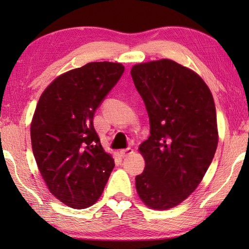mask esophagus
<instances>
[{"label": "esophagus", "instance_id": "34e87169", "mask_svg": "<svg viewBox=\"0 0 249 249\" xmlns=\"http://www.w3.org/2000/svg\"><path fill=\"white\" fill-rule=\"evenodd\" d=\"M133 151H134V150H133L132 147H128V148L122 149V150H121V156H122V157H127V156L133 154Z\"/></svg>", "mask_w": 249, "mask_h": 249}]
</instances>
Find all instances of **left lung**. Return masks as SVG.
<instances>
[{
	"mask_svg": "<svg viewBox=\"0 0 249 249\" xmlns=\"http://www.w3.org/2000/svg\"><path fill=\"white\" fill-rule=\"evenodd\" d=\"M130 74L150 125L140 146L146 166L135 178L138 196L151 209L174 208L196 190L216 151L213 96L195 71L169 59L135 65Z\"/></svg>",
	"mask_w": 249,
	"mask_h": 249,
	"instance_id": "1",
	"label": "left lung"
}]
</instances>
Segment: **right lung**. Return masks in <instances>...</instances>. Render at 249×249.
Returning a JSON list of instances; mask_svg holds the SVG:
<instances>
[{
  "mask_svg": "<svg viewBox=\"0 0 249 249\" xmlns=\"http://www.w3.org/2000/svg\"><path fill=\"white\" fill-rule=\"evenodd\" d=\"M123 72V65L107 61L70 70L49 84L36 107L34 157L49 191L71 208L94 204L115 166L101 145L93 117Z\"/></svg>",
  "mask_w": 249,
  "mask_h": 249,
  "instance_id": "right-lung-1",
  "label": "right lung"
}]
</instances>
